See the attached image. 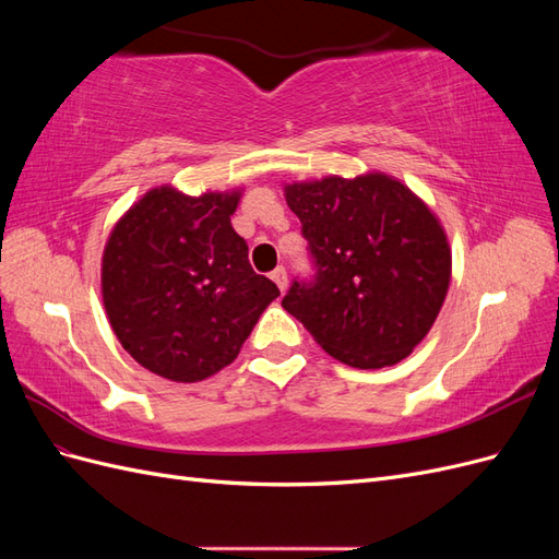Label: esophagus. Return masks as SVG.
Wrapping results in <instances>:
<instances>
[{"instance_id": "1", "label": "esophagus", "mask_w": 559, "mask_h": 559, "mask_svg": "<svg viewBox=\"0 0 559 559\" xmlns=\"http://www.w3.org/2000/svg\"><path fill=\"white\" fill-rule=\"evenodd\" d=\"M270 277H273V282L280 286V292L284 294L286 286H289V280H286V270L284 267H275L273 275H270Z\"/></svg>"}]
</instances>
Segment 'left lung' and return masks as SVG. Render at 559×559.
Masks as SVG:
<instances>
[{"label": "left lung", "instance_id": "1", "mask_svg": "<svg viewBox=\"0 0 559 559\" xmlns=\"http://www.w3.org/2000/svg\"><path fill=\"white\" fill-rule=\"evenodd\" d=\"M314 277L294 280L282 308L333 359L394 366L425 341L452 275L448 235L408 186L384 173L284 186Z\"/></svg>", "mask_w": 559, "mask_h": 559}]
</instances>
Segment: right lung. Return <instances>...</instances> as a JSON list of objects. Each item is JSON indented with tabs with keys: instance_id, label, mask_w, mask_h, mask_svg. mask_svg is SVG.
<instances>
[{
	"instance_id": "1",
	"label": "right lung",
	"mask_w": 559,
	"mask_h": 559,
	"mask_svg": "<svg viewBox=\"0 0 559 559\" xmlns=\"http://www.w3.org/2000/svg\"><path fill=\"white\" fill-rule=\"evenodd\" d=\"M240 195L158 186L114 226L103 253L105 310L118 343L151 373L173 382L218 373L280 296L253 273L230 226Z\"/></svg>"
}]
</instances>
